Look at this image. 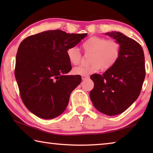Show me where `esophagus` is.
<instances>
[{
	"mask_svg": "<svg viewBox=\"0 0 153 153\" xmlns=\"http://www.w3.org/2000/svg\"><path fill=\"white\" fill-rule=\"evenodd\" d=\"M89 77H90L89 76H82V80H86L87 79H88Z\"/></svg>",
	"mask_w": 153,
	"mask_h": 153,
	"instance_id": "obj_1",
	"label": "esophagus"
}]
</instances>
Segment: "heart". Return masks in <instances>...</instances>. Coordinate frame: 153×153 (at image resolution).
<instances>
[{"label":"heart","instance_id":"obj_1","mask_svg":"<svg viewBox=\"0 0 153 153\" xmlns=\"http://www.w3.org/2000/svg\"><path fill=\"white\" fill-rule=\"evenodd\" d=\"M85 53L90 54L89 65L74 67L73 73L79 76H88L101 69L102 71L110 69L117 63L120 57L121 46L117 40H107L100 36H92L82 44ZM67 57L69 63L77 65L82 60V54L76 46H71L67 50Z\"/></svg>","mask_w":153,"mask_h":153}]
</instances>
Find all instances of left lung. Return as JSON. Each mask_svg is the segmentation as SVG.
<instances>
[{
    "mask_svg": "<svg viewBox=\"0 0 153 153\" xmlns=\"http://www.w3.org/2000/svg\"><path fill=\"white\" fill-rule=\"evenodd\" d=\"M106 34L120 44V57L102 75L90 76L94 86L90 97L98 111L112 116L123 113L138 98L146 70L144 51L139 43L119 32Z\"/></svg>",
    "mask_w": 153,
    "mask_h": 153,
    "instance_id": "obj_1",
    "label": "left lung"
}]
</instances>
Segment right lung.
<instances>
[{
    "label": "right lung",
    "instance_id": "right-lung-1",
    "mask_svg": "<svg viewBox=\"0 0 153 153\" xmlns=\"http://www.w3.org/2000/svg\"><path fill=\"white\" fill-rule=\"evenodd\" d=\"M87 33L48 30L28 36L18 48L15 76L25 107L38 117L50 120L65 110L79 75L67 76L71 65L66 52Z\"/></svg>",
    "mask_w": 153,
    "mask_h": 153
}]
</instances>
